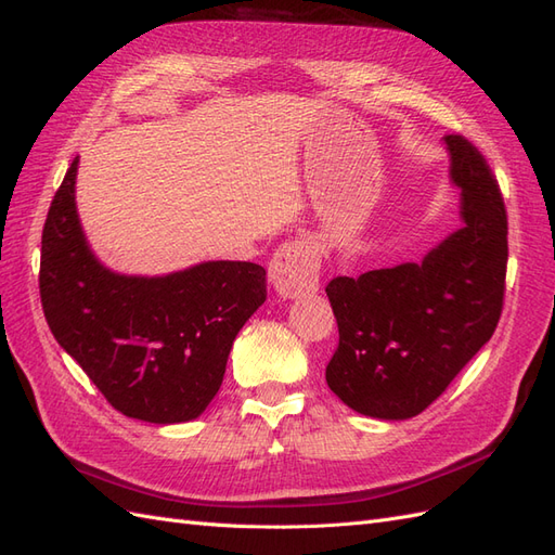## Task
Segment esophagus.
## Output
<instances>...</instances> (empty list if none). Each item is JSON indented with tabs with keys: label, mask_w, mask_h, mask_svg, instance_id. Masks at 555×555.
<instances>
[{
	"label": "esophagus",
	"mask_w": 555,
	"mask_h": 555,
	"mask_svg": "<svg viewBox=\"0 0 555 555\" xmlns=\"http://www.w3.org/2000/svg\"><path fill=\"white\" fill-rule=\"evenodd\" d=\"M321 250L309 240L281 244L269 262V279L281 297H297L319 288Z\"/></svg>",
	"instance_id": "esophagus-1"
}]
</instances>
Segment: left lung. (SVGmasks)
<instances>
[{"label":"left lung","mask_w":555,"mask_h":555,"mask_svg":"<svg viewBox=\"0 0 555 555\" xmlns=\"http://www.w3.org/2000/svg\"><path fill=\"white\" fill-rule=\"evenodd\" d=\"M463 228L421 262L337 276L327 297L339 344L330 390L358 414L404 421L430 406L493 337L506 276V209L479 149L447 134Z\"/></svg>","instance_id":"1"}]
</instances>
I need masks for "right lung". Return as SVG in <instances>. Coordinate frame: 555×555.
Returning a JSON list of instances; mask_svg holds the SVG:
<instances>
[{
	"label": "right lung",
	"instance_id": "add662e5",
	"mask_svg": "<svg viewBox=\"0 0 555 555\" xmlns=\"http://www.w3.org/2000/svg\"><path fill=\"white\" fill-rule=\"evenodd\" d=\"M76 169L78 157L41 234L46 321L120 414L157 425L193 421L223 384L234 337L267 299L264 269L214 260L167 276L111 272L78 220Z\"/></svg>",
	"mask_w": 555,
	"mask_h": 555
}]
</instances>
